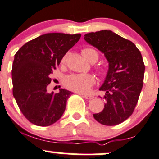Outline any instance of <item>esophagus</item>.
<instances>
[{
    "mask_svg": "<svg viewBox=\"0 0 159 159\" xmlns=\"http://www.w3.org/2000/svg\"><path fill=\"white\" fill-rule=\"evenodd\" d=\"M83 96H84V98H86V99H88V100H91V99H93V97L92 96V95L83 94Z\"/></svg>",
    "mask_w": 159,
    "mask_h": 159,
    "instance_id": "esophagus-1",
    "label": "esophagus"
}]
</instances>
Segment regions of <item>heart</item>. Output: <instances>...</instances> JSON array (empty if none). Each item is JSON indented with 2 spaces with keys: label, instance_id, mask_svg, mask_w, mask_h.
<instances>
[{
  "label": "heart",
  "instance_id": "b5f03b06",
  "mask_svg": "<svg viewBox=\"0 0 159 159\" xmlns=\"http://www.w3.org/2000/svg\"><path fill=\"white\" fill-rule=\"evenodd\" d=\"M82 55L88 61L98 58V53L91 48L82 49ZM65 58L62 61H64ZM94 76L91 74H75L67 77L65 80V85L75 92L84 93L88 92L91 87L95 84Z\"/></svg>",
  "mask_w": 159,
  "mask_h": 159
}]
</instances>
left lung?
<instances>
[{"mask_svg":"<svg viewBox=\"0 0 159 159\" xmlns=\"http://www.w3.org/2000/svg\"><path fill=\"white\" fill-rule=\"evenodd\" d=\"M88 44L104 54L108 70L99 88L104 92V108L93 118L105 126H115L133 113L143 85L145 65L136 45L111 30L84 35Z\"/></svg>","mask_w":159,"mask_h":159,"instance_id":"1","label":"left lung"}]
</instances>
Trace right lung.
Segmentation results:
<instances>
[{"instance_id": "1", "label": "right lung", "mask_w": 159, "mask_h": 159, "mask_svg": "<svg viewBox=\"0 0 159 159\" xmlns=\"http://www.w3.org/2000/svg\"><path fill=\"white\" fill-rule=\"evenodd\" d=\"M81 34L52 33L29 41L14 56L12 66L13 94L23 114L39 126H48L61 117L71 91L47 92L50 75Z\"/></svg>"}]
</instances>
